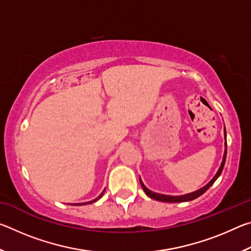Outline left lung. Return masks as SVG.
<instances>
[{"label": "left lung", "instance_id": "1", "mask_svg": "<svg viewBox=\"0 0 251 251\" xmlns=\"http://www.w3.org/2000/svg\"><path fill=\"white\" fill-rule=\"evenodd\" d=\"M225 138H226V131H225ZM226 156H227V142L225 143V154H224V159H223V163L222 165H220V167L218 169L217 174H216L215 177L212 178V179L208 182V184L202 187V188L196 190V192H194L192 194H187V195H182V196H167V195H160V194H157V193H154L151 192V190H150L148 188H146V186L143 184V181L139 179V181H141V185L143 187L144 192H145V194L147 195L148 197H151L152 199H155V201H164V202H182V201H194V199H196L197 197L201 196V195L207 192L208 189L210 188V186L214 184V182L216 181V179L220 176V174H222L223 169H224V166H225V161H226Z\"/></svg>", "mask_w": 251, "mask_h": 251}]
</instances>
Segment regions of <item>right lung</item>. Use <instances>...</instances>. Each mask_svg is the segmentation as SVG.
I'll list each match as a JSON object with an SVG mask.
<instances>
[{"instance_id": "right-lung-1", "label": "right lung", "mask_w": 251, "mask_h": 251, "mask_svg": "<svg viewBox=\"0 0 251 251\" xmlns=\"http://www.w3.org/2000/svg\"><path fill=\"white\" fill-rule=\"evenodd\" d=\"M103 194H104V192L103 193H101L100 195V196L99 197H97L96 199H94V201H88V202H83V203H78V205H86V203H92V202H94V201H99V199L101 197V196H103ZM76 205H77V203H76Z\"/></svg>"}]
</instances>
